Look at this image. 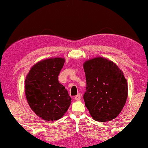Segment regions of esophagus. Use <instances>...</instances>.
<instances>
[{"label":"esophagus","mask_w":148,"mask_h":148,"mask_svg":"<svg viewBox=\"0 0 148 148\" xmlns=\"http://www.w3.org/2000/svg\"><path fill=\"white\" fill-rule=\"evenodd\" d=\"M75 99L76 101H79V100L81 99V95H80V94H78L77 95H76L75 97Z\"/></svg>","instance_id":"esophagus-1"}]
</instances>
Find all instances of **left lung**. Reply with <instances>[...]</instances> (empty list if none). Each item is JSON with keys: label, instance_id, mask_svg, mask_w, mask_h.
I'll return each mask as SVG.
<instances>
[{"label": "left lung", "instance_id": "obj_1", "mask_svg": "<svg viewBox=\"0 0 148 148\" xmlns=\"http://www.w3.org/2000/svg\"><path fill=\"white\" fill-rule=\"evenodd\" d=\"M86 90L84 100L92 118L98 122L114 120L120 114L128 97L123 72L112 61L94 58L84 63Z\"/></svg>", "mask_w": 148, "mask_h": 148}]
</instances>
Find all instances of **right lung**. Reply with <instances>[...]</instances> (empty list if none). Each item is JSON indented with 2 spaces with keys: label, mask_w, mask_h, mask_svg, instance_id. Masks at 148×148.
<instances>
[{
  "label": "right lung",
  "mask_w": 148,
  "mask_h": 148,
  "mask_svg": "<svg viewBox=\"0 0 148 148\" xmlns=\"http://www.w3.org/2000/svg\"><path fill=\"white\" fill-rule=\"evenodd\" d=\"M64 62L63 58L39 61L32 66L25 79L28 105L44 120L60 119L71 103V98L58 78Z\"/></svg>",
  "instance_id": "right-lung-1"
}]
</instances>
